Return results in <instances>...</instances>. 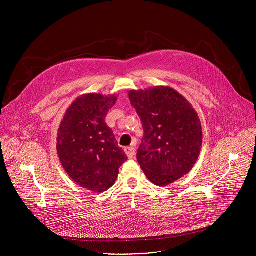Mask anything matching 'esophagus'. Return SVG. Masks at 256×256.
<instances>
[{
    "instance_id": "esophagus-1",
    "label": "esophagus",
    "mask_w": 256,
    "mask_h": 256,
    "mask_svg": "<svg viewBox=\"0 0 256 256\" xmlns=\"http://www.w3.org/2000/svg\"><path fill=\"white\" fill-rule=\"evenodd\" d=\"M124 152L126 154L128 155V158H134V155H136V149L134 147H126L124 148Z\"/></svg>"
}]
</instances>
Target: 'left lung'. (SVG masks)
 Instances as JSON below:
<instances>
[{
  "label": "left lung",
  "mask_w": 256,
  "mask_h": 256,
  "mask_svg": "<svg viewBox=\"0 0 256 256\" xmlns=\"http://www.w3.org/2000/svg\"><path fill=\"white\" fill-rule=\"evenodd\" d=\"M128 97L144 128L138 162L151 182L166 186L188 174L200 156L202 132L198 114L168 87L130 91Z\"/></svg>",
  "instance_id": "1"
}]
</instances>
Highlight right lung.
<instances>
[{"mask_svg":"<svg viewBox=\"0 0 256 256\" xmlns=\"http://www.w3.org/2000/svg\"><path fill=\"white\" fill-rule=\"evenodd\" d=\"M116 96L87 94L66 110L58 128L56 149L62 167L76 184L94 192L110 188L128 160L105 116Z\"/></svg>","mask_w":256,"mask_h":256,"instance_id":"right-lung-1","label":"right lung"}]
</instances>
